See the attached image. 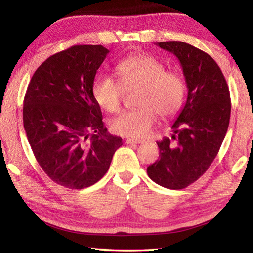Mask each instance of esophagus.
<instances>
[{"mask_svg":"<svg viewBox=\"0 0 253 253\" xmlns=\"http://www.w3.org/2000/svg\"><path fill=\"white\" fill-rule=\"evenodd\" d=\"M144 143L143 139H134V138H127L126 144H142Z\"/></svg>","mask_w":253,"mask_h":253,"instance_id":"esophagus-1","label":"esophagus"}]
</instances>
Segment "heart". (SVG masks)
I'll use <instances>...</instances> for the list:
<instances>
[{
	"label": "heart",
	"instance_id": "obj_1",
	"mask_svg": "<svg viewBox=\"0 0 253 253\" xmlns=\"http://www.w3.org/2000/svg\"><path fill=\"white\" fill-rule=\"evenodd\" d=\"M114 74L119 83L107 75L93 79V99L108 113L121 109L124 89L139 87L137 109L127 110L111 119L110 129L115 134L142 138L147 136L162 117L174 116L181 109L185 98L186 85L178 72L165 70L160 60L149 54H132L116 63Z\"/></svg>",
	"mask_w": 253,
	"mask_h": 253
}]
</instances>
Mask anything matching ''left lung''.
Masks as SVG:
<instances>
[{
    "label": "left lung",
    "mask_w": 253,
    "mask_h": 253,
    "mask_svg": "<svg viewBox=\"0 0 253 253\" xmlns=\"http://www.w3.org/2000/svg\"><path fill=\"white\" fill-rule=\"evenodd\" d=\"M176 55L187 98L172 125V139L157 142L160 158L147 168L152 181L182 190L202 176L216 157L229 127L230 91L220 67L204 51L181 41L157 42Z\"/></svg>",
    "instance_id": "8db88e82"
}]
</instances>
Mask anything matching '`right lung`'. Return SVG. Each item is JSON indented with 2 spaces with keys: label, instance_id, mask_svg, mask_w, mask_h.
<instances>
[{
  "label": "right lung",
  "instance_id": "obj_1",
  "mask_svg": "<svg viewBox=\"0 0 253 253\" xmlns=\"http://www.w3.org/2000/svg\"><path fill=\"white\" fill-rule=\"evenodd\" d=\"M109 50L74 45L38 68L23 102V125L41 169L71 190L91 186L109 169L121 137L107 131L91 87Z\"/></svg>",
  "mask_w": 253,
  "mask_h": 253
}]
</instances>
